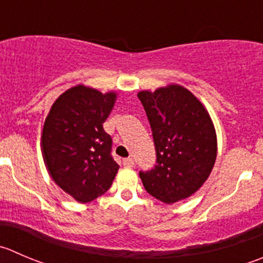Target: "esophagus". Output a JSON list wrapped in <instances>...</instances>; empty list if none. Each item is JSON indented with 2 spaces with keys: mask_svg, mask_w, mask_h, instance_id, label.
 <instances>
[{
  "mask_svg": "<svg viewBox=\"0 0 263 263\" xmlns=\"http://www.w3.org/2000/svg\"><path fill=\"white\" fill-rule=\"evenodd\" d=\"M123 164L126 165V167H134L135 164L134 158H126V159H123Z\"/></svg>",
  "mask_w": 263,
  "mask_h": 263,
  "instance_id": "esophagus-1",
  "label": "esophagus"
}]
</instances>
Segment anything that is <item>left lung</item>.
<instances>
[{"label":"left lung","mask_w":263,"mask_h":263,"mask_svg":"<svg viewBox=\"0 0 263 263\" xmlns=\"http://www.w3.org/2000/svg\"><path fill=\"white\" fill-rule=\"evenodd\" d=\"M137 96L157 154V164L140 171V178L150 195L172 204L195 193L210 176L217 155L215 127L202 103L178 85Z\"/></svg>","instance_id":"8db88e82"}]
</instances>
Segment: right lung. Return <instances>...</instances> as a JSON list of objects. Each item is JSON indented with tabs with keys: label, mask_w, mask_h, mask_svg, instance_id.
<instances>
[{
	"label": "right lung",
	"mask_w": 263,
	"mask_h": 263,
	"mask_svg": "<svg viewBox=\"0 0 263 263\" xmlns=\"http://www.w3.org/2000/svg\"><path fill=\"white\" fill-rule=\"evenodd\" d=\"M116 98L114 92L76 86L59 96L45 121L43 162L56 185L77 202L106 193L118 172L113 141L103 127Z\"/></svg>",
	"instance_id": "add662e5"
}]
</instances>
